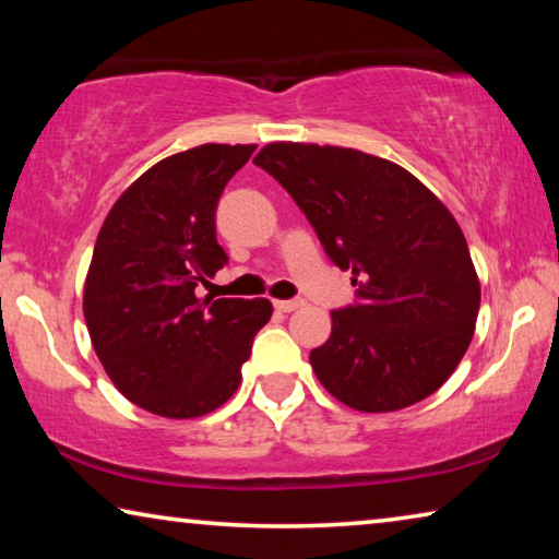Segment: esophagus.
I'll list each match as a JSON object with an SVG mask.
<instances>
[{"instance_id": "obj_1", "label": "esophagus", "mask_w": 559, "mask_h": 559, "mask_svg": "<svg viewBox=\"0 0 559 559\" xmlns=\"http://www.w3.org/2000/svg\"><path fill=\"white\" fill-rule=\"evenodd\" d=\"M273 306H276V310H281V313H293V310H298L302 306L300 298H293V300H273Z\"/></svg>"}]
</instances>
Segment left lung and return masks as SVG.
Here are the masks:
<instances>
[{
  "mask_svg": "<svg viewBox=\"0 0 559 559\" xmlns=\"http://www.w3.org/2000/svg\"><path fill=\"white\" fill-rule=\"evenodd\" d=\"M300 206L357 300L310 353L320 384L359 412L427 400L471 345L480 283L451 212L390 159L271 143L253 157Z\"/></svg>",
  "mask_w": 559,
  "mask_h": 559,
  "instance_id": "left-lung-1",
  "label": "left lung"
}]
</instances>
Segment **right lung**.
Returning a JSON list of instances; mask_svg holds the SVG:
<instances>
[{"instance_id":"1","label":"right lung","mask_w":559,"mask_h":559,"mask_svg":"<svg viewBox=\"0 0 559 559\" xmlns=\"http://www.w3.org/2000/svg\"><path fill=\"white\" fill-rule=\"evenodd\" d=\"M257 145L185 150L138 177L100 226L83 288L91 343L112 384L143 409L194 419L241 382L266 298H197L226 266L216 204Z\"/></svg>"}]
</instances>
